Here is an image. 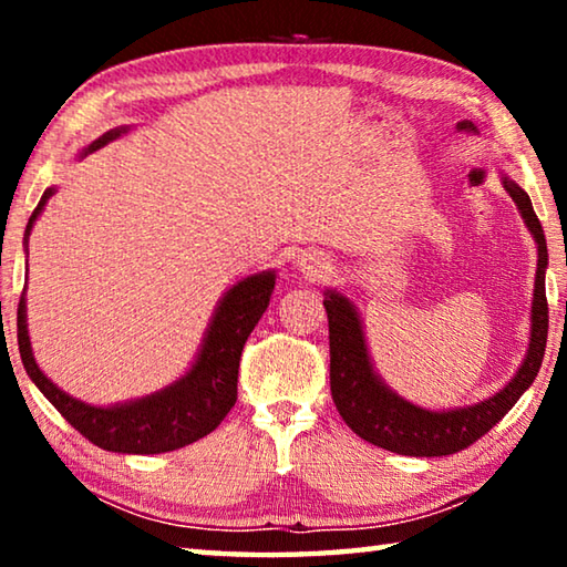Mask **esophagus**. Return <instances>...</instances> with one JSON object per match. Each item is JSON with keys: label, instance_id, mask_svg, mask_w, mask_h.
Segmentation results:
<instances>
[{"label": "esophagus", "instance_id": "1", "mask_svg": "<svg viewBox=\"0 0 567 567\" xmlns=\"http://www.w3.org/2000/svg\"><path fill=\"white\" fill-rule=\"evenodd\" d=\"M297 265H300V270L307 275H318L322 270H328V260L320 252H302L297 255Z\"/></svg>", "mask_w": 567, "mask_h": 567}]
</instances>
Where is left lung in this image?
Instances as JSON below:
<instances>
[{
    "mask_svg": "<svg viewBox=\"0 0 567 567\" xmlns=\"http://www.w3.org/2000/svg\"><path fill=\"white\" fill-rule=\"evenodd\" d=\"M501 182L520 213L525 227L537 245V270L530 307V338L527 352L515 375L495 395L463 408L430 410L398 395L375 370L370 358L364 324L350 297L328 287L324 310L330 324V390L342 420L352 433L382 450L412 457L453 455L483 437L495 422L505 417L523 392L533 385L540 370L545 342H548V300H545V270L548 245L530 197L513 177L501 172Z\"/></svg>",
    "mask_w": 567,
    "mask_h": 567,
    "instance_id": "obj_1",
    "label": "left lung"
}]
</instances>
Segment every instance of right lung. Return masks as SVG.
I'll use <instances>...</instances> for the list:
<instances>
[{
  "label": "right lung",
  "instance_id": "add662e5",
  "mask_svg": "<svg viewBox=\"0 0 567 567\" xmlns=\"http://www.w3.org/2000/svg\"><path fill=\"white\" fill-rule=\"evenodd\" d=\"M130 132L127 124L104 132L92 145L80 152L87 157L102 150L110 142L124 137ZM56 187H47L34 207V213L24 229V255L30 243L32 227L42 215L44 205L50 203ZM275 270H262L237 280L219 297L213 318L199 342V350L192 360L185 375L172 385L162 388L152 395L114 402V405H92V402L76 400L70 392L44 375L34 360L30 330H27V300L22 295L17 310V342L22 354L24 370L30 380L40 388L42 395L62 412V417L74 430L110 453L122 455H157L197 443L199 437L213 433L225 420L229 408L237 402V370L243 348L260 322L262 312L270 305L275 290Z\"/></svg>",
  "mask_w": 567,
  "mask_h": 567
}]
</instances>
